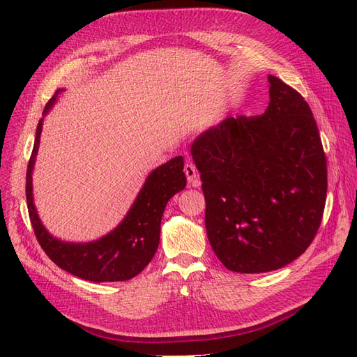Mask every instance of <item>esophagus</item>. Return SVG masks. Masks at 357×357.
I'll list each match as a JSON object with an SVG mask.
<instances>
[{
  "label": "esophagus",
  "instance_id": "esophagus-1",
  "mask_svg": "<svg viewBox=\"0 0 357 357\" xmlns=\"http://www.w3.org/2000/svg\"><path fill=\"white\" fill-rule=\"evenodd\" d=\"M184 173H185V176H187V181L188 183H190L192 185H199V183H198V172H196V167L192 164V162H185V165H184Z\"/></svg>",
  "mask_w": 357,
  "mask_h": 357
}]
</instances>
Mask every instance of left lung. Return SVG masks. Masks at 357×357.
I'll return each instance as SVG.
<instances>
[{
  "instance_id": "obj_1",
  "label": "left lung",
  "mask_w": 357,
  "mask_h": 357,
  "mask_svg": "<svg viewBox=\"0 0 357 357\" xmlns=\"http://www.w3.org/2000/svg\"><path fill=\"white\" fill-rule=\"evenodd\" d=\"M259 116L227 118L192 144L210 245L225 268L285 267L312 244L327 199V158L312 109L268 75Z\"/></svg>"
}]
</instances>
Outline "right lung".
<instances>
[{"label":"right lung","instance_id":"1","mask_svg":"<svg viewBox=\"0 0 357 357\" xmlns=\"http://www.w3.org/2000/svg\"><path fill=\"white\" fill-rule=\"evenodd\" d=\"M58 92L44 107V115L56 101ZM43 119L36 127L32 155L29 159L26 174V198L29 218L35 236L41 248L59 268L70 275L92 282H116L128 280L147 267L159 245L161 219L167 202L172 196L184 190L187 184L184 174V158L176 156L169 162L159 165L149 174L138 198L128 210L124 221L104 238L87 244L63 242L44 229L38 218L32 195V170L40 146Z\"/></svg>","mask_w":357,"mask_h":357}]
</instances>
